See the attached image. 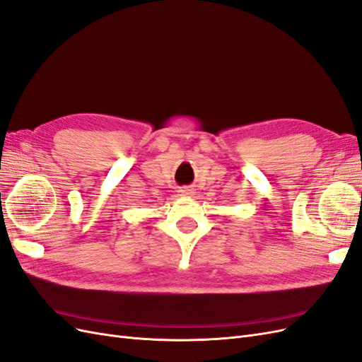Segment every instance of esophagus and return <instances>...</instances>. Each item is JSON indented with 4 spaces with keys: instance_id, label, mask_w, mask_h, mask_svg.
I'll return each mask as SVG.
<instances>
[{
    "instance_id": "34e87169",
    "label": "esophagus",
    "mask_w": 362,
    "mask_h": 362,
    "mask_svg": "<svg viewBox=\"0 0 362 362\" xmlns=\"http://www.w3.org/2000/svg\"><path fill=\"white\" fill-rule=\"evenodd\" d=\"M178 192H180L181 196H190V194L194 193V190H193V189H189V187H182V189H180Z\"/></svg>"
}]
</instances>
